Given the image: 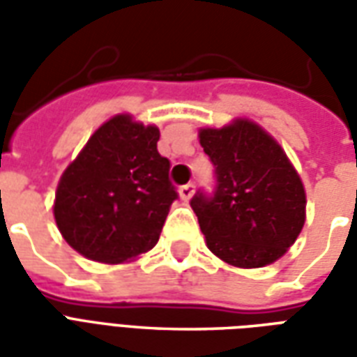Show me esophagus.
Here are the masks:
<instances>
[{
    "label": "esophagus",
    "mask_w": 357,
    "mask_h": 357,
    "mask_svg": "<svg viewBox=\"0 0 357 357\" xmlns=\"http://www.w3.org/2000/svg\"><path fill=\"white\" fill-rule=\"evenodd\" d=\"M193 191H195L193 183H185V185L179 187V197H181L183 201H189V199L193 197Z\"/></svg>",
    "instance_id": "1"
}]
</instances>
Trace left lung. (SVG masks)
Wrapping results in <instances>:
<instances>
[{
  "instance_id": "8db88e82",
  "label": "left lung",
  "mask_w": 357,
  "mask_h": 357,
  "mask_svg": "<svg viewBox=\"0 0 357 357\" xmlns=\"http://www.w3.org/2000/svg\"><path fill=\"white\" fill-rule=\"evenodd\" d=\"M214 164L216 189L197 191L191 208L206 247L235 268L273 264L296 241L306 220L302 179L281 145L250 120L199 132Z\"/></svg>"
}]
</instances>
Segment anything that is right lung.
Masks as SVG:
<instances>
[{
    "label": "right lung",
    "mask_w": 357,
    "mask_h": 357,
    "mask_svg": "<svg viewBox=\"0 0 357 357\" xmlns=\"http://www.w3.org/2000/svg\"><path fill=\"white\" fill-rule=\"evenodd\" d=\"M156 126L118 114L89 137L55 193V222L65 241L89 260L120 264L147 252L178 199L160 156Z\"/></svg>",
    "instance_id": "1"
}]
</instances>
